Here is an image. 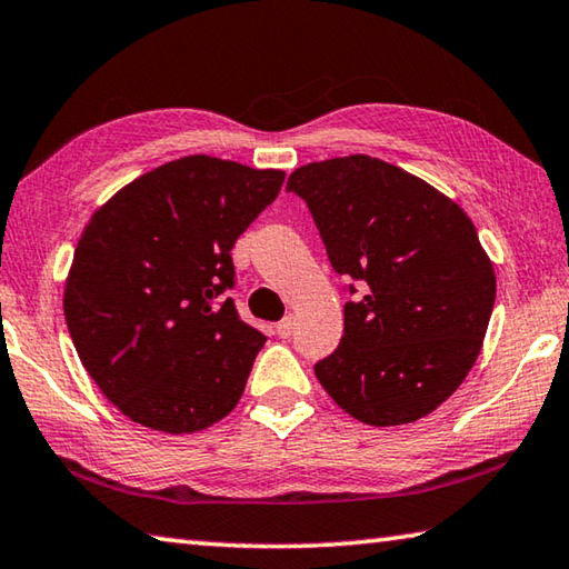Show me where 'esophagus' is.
<instances>
[{"mask_svg":"<svg viewBox=\"0 0 569 569\" xmlns=\"http://www.w3.org/2000/svg\"><path fill=\"white\" fill-rule=\"evenodd\" d=\"M293 316H286V319H281L276 323V331H278V336H281V339H288V336L293 333Z\"/></svg>","mask_w":569,"mask_h":569,"instance_id":"34e87169","label":"esophagus"}]
</instances>
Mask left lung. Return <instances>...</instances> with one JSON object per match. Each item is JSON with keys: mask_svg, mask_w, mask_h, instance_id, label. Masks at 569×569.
I'll return each instance as SVG.
<instances>
[{"mask_svg": "<svg viewBox=\"0 0 569 569\" xmlns=\"http://www.w3.org/2000/svg\"><path fill=\"white\" fill-rule=\"evenodd\" d=\"M286 190L306 200L333 271L361 286L316 379L371 427L427 417L467 379L495 308L475 223L445 192L371 156L308 162Z\"/></svg>", "mask_w": 569, "mask_h": 569, "instance_id": "8db88e82", "label": "left lung"}]
</instances>
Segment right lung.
Segmentation results:
<instances>
[{"instance_id": "obj_1", "label": "right lung", "mask_w": 569, "mask_h": 569, "mask_svg": "<svg viewBox=\"0 0 569 569\" xmlns=\"http://www.w3.org/2000/svg\"><path fill=\"white\" fill-rule=\"evenodd\" d=\"M283 170L188 156L94 210L64 283V319L100 391L142 427L192 435L233 411L266 336L240 321L230 250Z\"/></svg>"}]
</instances>
